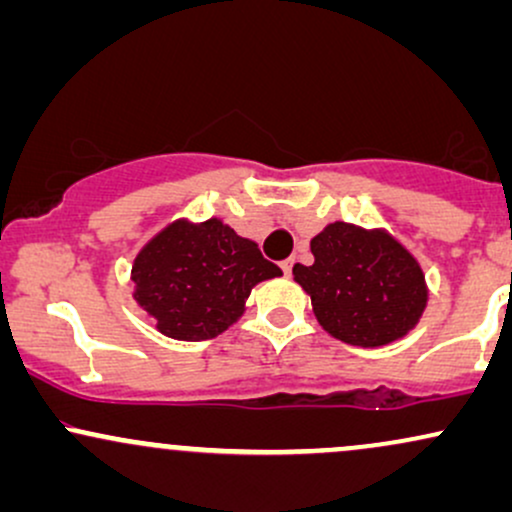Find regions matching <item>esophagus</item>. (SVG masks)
Masks as SVG:
<instances>
[{"instance_id":"1","label":"esophagus","mask_w":512,"mask_h":512,"mask_svg":"<svg viewBox=\"0 0 512 512\" xmlns=\"http://www.w3.org/2000/svg\"><path fill=\"white\" fill-rule=\"evenodd\" d=\"M293 262H296V260H293V257H289V260H284V262H281V269H284V274H286V276L291 274V269H293Z\"/></svg>"}]
</instances>
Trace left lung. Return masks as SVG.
Wrapping results in <instances>:
<instances>
[{
	"label": "left lung",
	"instance_id": "8db88e82",
	"mask_svg": "<svg viewBox=\"0 0 512 512\" xmlns=\"http://www.w3.org/2000/svg\"><path fill=\"white\" fill-rule=\"evenodd\" d=\"M310 250L315 262L296 264L293 279L332 337L368 349L395 342L419 322L424 274L395 238L337 221L310 240Z\"/></svg>",
	"mask_w": 512,
	"mask_h": 512
}]
</instances>
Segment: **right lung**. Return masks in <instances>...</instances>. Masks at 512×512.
<instances>
[{"label":"right lung","instance_id":"obj_1","mask_svg":"<svg viewBox=\"0 0 512 512\" xmlns=\"http://www.w3.org/2000/svg\"><path fill=\"white\" fill-rule=\"evenodd\" d=\"M260 248L219 219L173 223L134 260V298L166 337L199 342L243 313L257 281L279 276Z\"/></svg>","mask_w":512,"mask_h":512}]
</instances>
